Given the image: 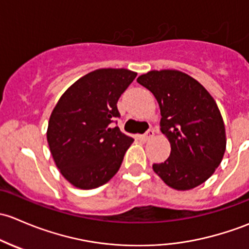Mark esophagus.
<instances>
[{
    "label": "esophagus",
    "instance_id": "obj_1",
    "mask_svg": "<svg viewBox=\"0 0 249 249\" xmlns=\"http://www.w3.org/2000/svg\"><path fill=\"white\" fill-rule=\"evenodd\" d=\"M153 135H155V130H153V129H148L147 132H146L145 134L142 135V138L145 140H150L151 138H153Z\"/></svg>",
    "mask_w": 249,
    "mask_h": 249
}]
</instances>
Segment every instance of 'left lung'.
Instances as JSON below:
<instances>
[{
	"label": "left lung",
	"mask_w": 249,
	"mask_h": 249,
	"mask_svg": "<svg viewBox=\"0 0 249 249\" xmlns=\"http://www.w3.org/2000/svg\"><path fill=\"white\" fill-rule=\"evenodd\" d=\"M160 104V130L171 146L153 171L169 187L188 191L204 183L222 162L227 139L216 102L199 81L175 69L151 71L137 79Z\"/></svg>",
	"instance_id": "8db88e82"
}]
</instances>
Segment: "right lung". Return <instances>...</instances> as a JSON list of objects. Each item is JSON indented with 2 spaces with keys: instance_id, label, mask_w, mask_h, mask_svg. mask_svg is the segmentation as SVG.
I'll return each mask as SVG.
<instances>
[{
  "instance_id": "obj_1",
  "label": "right lung",
  "mask_w": 249,
  "mask_h": 249,
  "mask_svg": "<svg viewBox=\"0 0 249 249\" xmlns=\"http://www.w3.org/2000/svg\"><path fill=\"white\" fill-rule=\"evenodd\" d=\"M137 76L124 68L96 69L61 96L50 115L47 139L60 173L80 189L107 183L134 140L112 122L117 101Z\"/></svg>"
}]
</instances>
